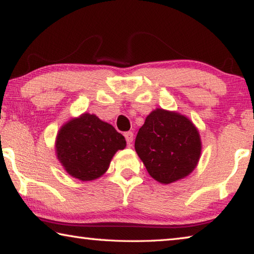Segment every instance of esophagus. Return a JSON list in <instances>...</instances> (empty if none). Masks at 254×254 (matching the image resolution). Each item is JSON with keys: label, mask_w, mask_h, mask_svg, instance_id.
<instances>
[{"label": "esophagus", "mask_w": 254, "mask_h": 254, "mask_svg": "<svg viewBox=\"0 0 254 254\" xmlns=\"http://www.w3.org/2000/svg\"><path fill=\"white\" fill-rule=\"evenodd\" d=\"M124 136H126V140H127V144L130 145L132 143V141H133V132H131V131L126 132V133H124Z\"/></svg>", "instance_id": "esophagus-1"}]
</instances>
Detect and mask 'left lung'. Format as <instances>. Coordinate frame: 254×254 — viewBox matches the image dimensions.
Listing matches in <instances>:
<instances>
[{
  "instance_id": "left-lung-1",
  "label": "left lung",
  "mask_w": 254,
  "mask_h": 254,
  "mask_svg": "<svg viewBox=\"0 0 254 254\" xmlns=\"http://www.w3.org/2000/svg\"><path fill=\"white\" fill-rule=\"evenodd\" d=\"M134 148L149 175L159 183L170 184L194 170L201 144L199 133L190 120L157 109L140 127Z\"/></svg>"
}]
</instances>
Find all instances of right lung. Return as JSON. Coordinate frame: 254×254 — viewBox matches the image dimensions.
Returning a JSON list of instances; mask_svg holds the SVG:
<instances>
[{
  "label": "right lung",
  "instance_id": "1",
  "mask_svg": "<svg viewBox=\"0 0 254 254\" xmlns=\"http://www.w3.org/2000/svg\"><path fill=\"white\" fill-rule=\"evenodd\" d=\"M124 136L96 115L85 113L66 123L57 135L56 151L68 174L83 182L105 173L118 150L126 148Z\"/></svg>",
  "mask_w": 254,
  "mask_h": 254
}]
</instances>
